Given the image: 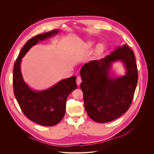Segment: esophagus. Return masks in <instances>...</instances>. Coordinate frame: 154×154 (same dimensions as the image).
<instances>
[{"instance_id": "34e87169", "label": "esophagus", "mask_w": 154, "mask_h": 154, "mask_svg": "<svg viewBox=\"0 0 154 154\" xmlns=\"http://www.w3.org/2000/svg\"><path fill=\"white\" fill-rule=\"evenodd\" d=\"M76 82H77V84L78 85H79L81 83V82H82V79H81V77H80V76H77Z\"/></svg>"}]
</instances>
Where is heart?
<instances>
[{
  "label": "heart",
  "mask_w": 154,
  "mask_h": 154,
  "mask_svg": "<svg viewBox=\"0 0 154 154\" xmlns=\"http://www.w3.org/2000/svg\"><path fill=\"white\" fill-rule=\"evenodd\" d=\"M88 45H89V46H91V43H89ZM103 46L101 45H99L97 46L95 52H96V54L97 55H99V54H100L103 52Z\"/></svg>",
  "instance_id": "1"
}]
</instances>
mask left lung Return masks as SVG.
Listing matches in <instances>:
<instances>
[{
    "label": "left lung",
    "instance_id": "1",
    "mask_svg": "<svg viewBox=\"0 0 154 154\" xmlns=\"http://www.w3.org/2000/svg\"><path fill=\"white\" fill-rule=\"evenodd\" d=\"M120 60L126 67L125 76L109 77L111 63ZM84 105L94 121L105 123L124 114L134 99L138 82V69L132 50L127 45L118 47L104 58L85 64L80 70Z\"/></svg>",
    "mask_w": 154,
    "mask_h": 154
}]
</instances>
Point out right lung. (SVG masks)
Wrapping results in <instances>:
<instances>
[{"mask_svg":"<svg viewBox=\"0 0 154 154\" xmlns=\"http://www.w3.org/2000/svg\"><path fill=\"white\" fill-rule=\"evenodd\" d=\"M58 32L54 30L30 38L21 49L14 65L13 90L21 110L30 120L43 126H54L63 119L67 97L77 88L76 77L64 79L48 90L34 91L23 80L20 64L22 58L33 46Z\"/></svg>","mask_w":154,"mask_h":154,"instance_id":"right-lung-1","label":"right lung"}]
</instances>
